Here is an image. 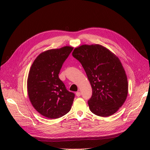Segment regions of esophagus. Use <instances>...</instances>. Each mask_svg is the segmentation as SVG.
Wrapping results in <instances>:
<instances>
[{"mask_svg": "<svg viewBox=\"0 0 150 150\" xmlns=\"http://www.w3.org/2000/svg\"><path fill=\"white\" fill-rule=\"evenodd\" d=\"M76 96L77 97H80V96H81V92H76Z\"/></svg>", "mask_w": 150, "mask_h": 150, "instance_id": "obj_1", "label": "esophagus"}]
</instances>
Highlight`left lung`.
Returning <instances> with one entry per match:
<instances>
[{
  "label": "left lung",
  "mask_w": 150,
  "mask_h": 150,
  "mask_svg": "<svg viewBox=\"0 0 150 150\" xmlns=\"http://www.w3.org/2000/svg\"><path fill=\"white\" fill-rule=\"evenodd\" d=\"M72 56L84 68L92 89L88 103L91 111L101 117L115 113L127 97L128 80L121 62L102 45H83Z\"/></svg>",
  "instance_id": "1"
}]
</instances>
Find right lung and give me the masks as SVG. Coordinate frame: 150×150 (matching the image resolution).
I'll return each instance as SVG.
<instances>
[{
    "label": "right lung",
    "instance_id": "add662e5",
    "mask_svg": "<svg viewBox=\"0 0 150 150\" xmlns=\"http://www.w3.org/2000/svg\"><path fill=\"white\" fill-rule=\"evenodd\" d=\"M73 48L66 46L41 53L30 68L28 94L36 111L49 119H58L68 113L72 107L75 93L67 90L59 78L63 63Z\"/></svg>",
    "mask_w": 150,
    "mask_h": 150
}]
</instances>
